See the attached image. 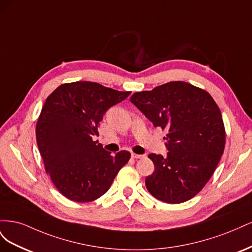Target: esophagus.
Segmentation results:
<instances>
[{"instance_id": "obj_1", "label": "esophagus", "mask_w": 252, "mask_h": 252, "mask_svg": "<svg viewBox=\"0 0 252 252\" xmlns=\"http://www.w3.org/2000/svg\"><path fill=\"white\" fill-rule=\"evenodd\" d=\"M131 158H143L144 156H141V155H135V154H132L131 155Z\"/></svg>"}]
</instances>
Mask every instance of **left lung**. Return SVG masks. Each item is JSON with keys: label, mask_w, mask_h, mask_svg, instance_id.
Instances as JSON below:
<instances>
[{"label": "left lung", "mask_w": 252, "mask_h": 252, "mask_svg": "<svg viewBox=\"0 0 252 252\" xmlns=\"http://www.w3.org/2000/svg\"><path fill=\"white\" fill-rule=\"evenodd\" d=\"M155 127L166 130L167 157L150 154L155 171L145 184L156 199L179 204L192 199L212 177L225 148L222 113L212 96L174 81L131 95Z\"/></svg>", "instance_id": "left-lung-1"}]
</instances>
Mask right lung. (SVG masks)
<instances>
[{
    "instance_id": "right-lung-1",
    "label": "right lung",
    "mask_w": 252,
    "mask_h": 252,
    "mask_svg": "<svg viewBox=\"0 0 252 252\" xmlns=\"http://www.w3.org/2000/svg\"><path fill=\"white\" fill-rule=\"evenodd\" d=\"M129 94L79 81L62 84L45 101L35 128L37 147L45 170L67 199L79 203L98 199L130 158L126 150L111 156L94 140L105 112Z\"/></svg>"
}]
</instances>
